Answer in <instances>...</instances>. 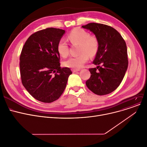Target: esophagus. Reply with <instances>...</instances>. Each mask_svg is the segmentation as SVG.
Listing matches in <instances>:
<instances>
[{
	"label": "esophagus",
	"instance_id": "1",
	"mask_svg": "<svg viewBox=\"0 0 147 147\" xmlns=\"http://www.w3.org/2000/svg\"><path fill=\"white\" fill-rule=\"evenodd\" d=\"M72 71L73 72H77V71H80V69H73Z\"/></svg>",
	"mask_w": 147,
	"mask_h": 147
}]
</instances>
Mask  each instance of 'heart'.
I'll return each instance as SVG.
<instances>
[{
	"label": "heart",
	"mask_w": 147,
	"mask_h": 147,
	"mask_svg": "<svg viewBox=\"0 0 147 147\" xmlns=\"http://www.w3.org/2000/svg\"><path fill=\"white\" fill-rule=\"evenodd\" d=\"M68 40L72 45H80V55L73 56L64 62L66 67L80 69L88 62L89 56L93 57L97 53L98 49V40L94 36L83 29L77 28L74 29L67 36ZM57 51L60 56L66 57L69 55V46L66 40L62 38L57 45Z\"/></svg>",
	"instance_id": "1"
}]
</instances>
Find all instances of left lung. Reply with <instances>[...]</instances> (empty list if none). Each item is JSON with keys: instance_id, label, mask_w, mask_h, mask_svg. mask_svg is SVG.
Returning a JSON list of instances; mask_svg holds the SVG:
<instances>
[{"instance_id": "left-lung-1", "label": "left lung", "mask_w": 147, "mask_h": 147, "mask_svg": "<svg viewBox=\"0 0 147 147\" xmlns=\"http://www.w3.org/2000/svg\"><path fill=\"white\" fill-rule=\"evenodd\" d=\"M91 31L98 40V49L89 69L87 87L94 94L102 96L115 91L122 81L128 66L127 47L120 33L109 25L89 23L82 26Z\"/></svg>"}]
</instances>
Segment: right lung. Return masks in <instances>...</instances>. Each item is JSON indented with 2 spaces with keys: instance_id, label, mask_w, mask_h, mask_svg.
<instances>
[{
  "instance_id": "1",
  "label": "right lung",
  "mask_w": 147,
  "mask_h": 147,
  "mask_svg": "<svg viewBox=\"0 0 147 147\" xmlns=\"http://www.w3.org/2000/svg\"><path fill=\"white\" fill-rule=\"evenodd\" d=\"M65 31L48 28L32 34L26 41L20 55V74L22 85L36 100L51 102L63 92L69 67H60L57 45Z\"/></svg>"
}]
</instances>
